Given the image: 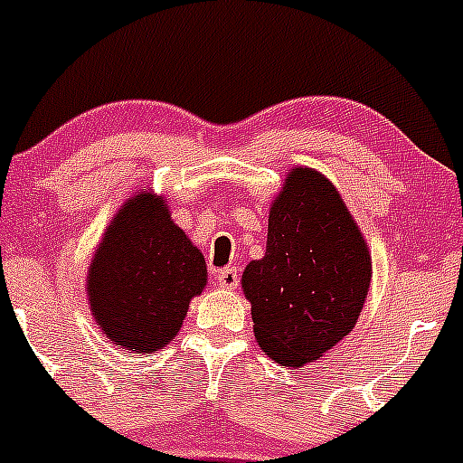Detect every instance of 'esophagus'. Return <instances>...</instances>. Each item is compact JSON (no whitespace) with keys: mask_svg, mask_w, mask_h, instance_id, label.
<instances>
[{"mask_svg":"<svg viewBox=\"0 0 463 463\" xmlns=\"http://www.w3.org/2000/svg\"><path fill=\"white\" fill-rule=\"evenodd\" d=\"M217 282L219 287L223 288H237L240 284V270L235 266H228V269H219L217 270Z\"/></svg>","mask_w":463,"mask_h":463,"instance_id":"34e87169","label":"esophagus"}]
</instances>
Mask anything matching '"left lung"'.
I'll return each mask as SVG.
<instances>
[{
    "mask_svg": "<svg viewBox=\"0 0 463 463\" xmlns=\"http://www.w3.org/2000/svg\"><path fill=\"white\" fill-rule=\"evenodd\" d=\"M372 279L361 231L334 185L296 167L269 214L266 255L241 275L266 356L302 367L356 325Z\"/></svg>",
    "mask_w": 463,
    "mask_h": 463,
    "instance_id": "8db88e82",
    "label": "left lung"
}]
</instances>
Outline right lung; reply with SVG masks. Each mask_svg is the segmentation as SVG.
I'll return each instance as SVG.
<instances>
[{
  "label": "right lung",
  "instance_id": "1",
  "mask_svg": "<svg viewBox=\"0 0 463 463\" xmlns=\"http://www.w3.org/2000/svg\"><path fill=\"white\" fill-rule=\"evenodd\" d=\"M205 260L170 219L165 199L141 193L107 228L89 269V305L102 334L134 354L158 352L203 291Z\"/></svg>",
  "mask_w": 463,
  "mask_h": 463
}]
</instances>
